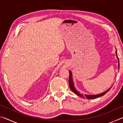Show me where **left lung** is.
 I'll list each match as a JSON object with an SVG mask.
<instances>
[{
	"label": "left lung",
	"instance_id": "1",
	"mask_svg": "<svg viewBox=\"0 0 123 123\" xmlns=\"http://www.w3.org/2000/svg\"><path fill=\"white\" fill-rule=\"evenodd\" d=\"M116 53L117 57V59L118 60V68H119V59H118V57L117 52V51H116ZM69 81H68V82H69V85L70 88L73 92L75 93L76 94H77L78 95H79V96H80L81 97L85 98L87 99H93L97 98L103 96L104 95H105L106 93L110 91V89H111V88L112 87H110V88L109 89H107L106 91L104 92L100 93V94H96V95H87V94L83 95V94H80V93L78 92V91H76V89L74 87L73 81V79H72V72H70V70H69Z\"/></svg>",
	"mask_w": 123,
	"mask_h": 123
}]
</instances>
